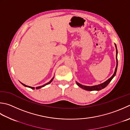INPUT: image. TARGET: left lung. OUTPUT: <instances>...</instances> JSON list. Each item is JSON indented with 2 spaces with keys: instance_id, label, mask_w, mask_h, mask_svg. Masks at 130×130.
<instances>
[{
  "instance_id": "8db88e82",
  "label": "left lung",
  "mask_w": 130,
  "mask_h": 130,
  "mask_svg": "<svg viewBox=\"0 0 130 130\" xmlns=\"http://www.w3.org/2000/svg\"><path fill=\"white\" fill-rule=\"evenodd\" d=\"M116 45V55H117V56H116V60H117V65H116V69H115V72H114V73L113 74V75L111 76V77L108 80H107L106 81H105V82H104L101 84H100V85H96V86H83L80 85L79 83L76 82L77 83V85L79 86V87H80V88H82L84 90H87V91H99V90H102V89L104 88L105 87H106L108 85V84L110 82V81L111 80V79L114 78V76L116 75V74L117 72V66H118V60H117V46H116V44H115Z\"/></svg>"
}]
</instances>
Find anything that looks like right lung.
I'll return each mask as SVG.
<instances>
[{
    "label": "right lung",
    "instance_id": "add662e5",
    "mask_svg": "<svg viewBox=\"0 0 130 130\" xmlns=\"http://www.w3.org/2000/svg\"><path fill=\"white\" fill-rule=\"evenodd\" d=\"M53 79V78L49 82H48V83H47L46 84H45V85H43V86H39V87H36V89H39V88H42V87H44V86H45V85H48V84H50V83H51V82L52 81V80ZM22 85H24V86H25V87H29V88H31V89H32V90H34V87H30V86H26V85H24V84H23V83H22Z\"/></svg>",
    "mask_w": 130,
    "mask_h": 130
}]
</instances>
